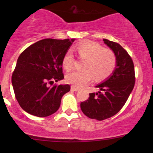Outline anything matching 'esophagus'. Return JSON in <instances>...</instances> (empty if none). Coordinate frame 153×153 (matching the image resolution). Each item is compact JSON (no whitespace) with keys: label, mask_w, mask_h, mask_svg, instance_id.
Segmentation results:
<instances>
[{"label":"esophagus","mask_w":153,"mask_h":153,"mask_svg":"<svg viewBox=\"0 0 153 153\" xmlns=\"http://www.w3.org/2000/svg\"><path fill=\"white\" fill-rule=\"evenodd\" d=\"M71 90L74 91V92H76V91L79 90V88L76 87V86H71Z\"/></svg>","instance_id":"1"}]
</instances>
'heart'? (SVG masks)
Wrapping results in <instances>:
<instances>
[{
  "label": "heart",
  "mask_w": 153,
  "mask_h": 153,
  "mask_svg": "<svg viewBox=\"0 0 153 153\" xmlns=\"http://www.w3.org/2000/svg\"><path fill=\"white\" fill-rule=\"evenodd\" d=\"M78 57L86 59L82 71H72L66 76L69 84L76 86H83L90 82L94 78L96 81L107 78L114 72L116 67V56L112 50L104 49L103 46L94 41L80 43L75 47ZM75 57L70 51L65 53L62 58V67L69 71L75 64Z\"/></svg>",
  "instance_id": "b5f03b06"
}]
</instances>
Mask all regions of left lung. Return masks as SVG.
Listing matches in <instances>:
<instances>
[{
	"label": "left lung",
	"instance_id": "8db88e82",
	"mask_svg": "<svg viewBox=\"0 0 153 153\" xmlns=\"http://www.w3.org/2000/svg\"><path fill=\"white\" fill-rule=\"evenodd\" d=\"M115 53L117 65L107 80L96 86L98 92L81 103L83 113L92 119L103 121L118 113L127 101L135 82V69L132 58L118 43L104 39Z\"/></svg>",
	"mask_w": 153,
	"mask_h": 153
}]
</instances>
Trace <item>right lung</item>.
I'll list each match as a JSON object with an SVG mask.
<instances>
[{
	"instance_id": "add662e5",
	"label": "right lung",
	"mask_w": 153,
	"mask_h": 153,
	"mask_svg": "<svg viewBox=\"0 0 153 153\" xmlns=\"http://www.w3.org/2000/svg\"><path fill=\"white\" fill-rule=\"evenodd\" d=\"M75 39L46 38L27 47L18 57L12 84L21 107L38 117L55 113L70 86L48 84L64 79L62 58Z\"/></svg>"
}]
</instances>
